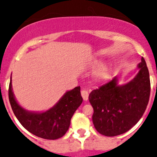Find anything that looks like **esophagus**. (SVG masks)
<instances>
[{"label":"esophagus","instance_id":"esophagus-1","mask_svg":"<svg viewBox=\"0 0 157 157\" xmlns=\"http://www.w3.org/2000/svg\"><path fill=\"white\" fill-rule=\"evenodd\" d=\"M81 94H82V98H83L84 101H88V96H89V94L87 91L86 90H82L81 91Z\"/></svg>","mask_w":157,"mask_h":157}]
</instances>
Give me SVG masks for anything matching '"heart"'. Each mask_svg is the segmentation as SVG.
<instances>
[{
  "instance_id": "b5f03b06",
  "label": "heart",
  "mask_w": 157,
  "mask_h": 157,
  "mask_svg": "<svg viewBox=\"0 0 157 157\" xmlns=\"http://www.w3.org/2000/svg\"><path fill=\"white\" fill-rule=\"evenodd\" d=\"M101 65V62H97L94 63L95 67ZM109 75V69L107 67H101L95 72V77L98 81H105L108 78Z\"/></svg>"
}]
</instances>
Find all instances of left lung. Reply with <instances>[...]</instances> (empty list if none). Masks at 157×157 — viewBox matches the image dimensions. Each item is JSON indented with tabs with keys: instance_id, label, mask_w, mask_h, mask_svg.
<instances>
[{
	"instance_id": "1",
	"label": "left lung",
	"mask_w": 157,
	"mask_h": 157,
	"mask_svg": "<svg viewBox=\"0 0 157 157\" xmlns=\"http://www.w3.org/2000/svg\"><path fill=\"white\" fill-rule=\"evenodd\" d=\"M135 77L119 85V77L93 90L88 99L94 108V125L101 135L113 137L130 130L140 120L149 101L151 82L147 63L141 58Z\"/></svg>"
}]
</instances>
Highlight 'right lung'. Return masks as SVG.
<instances>
[{"label": "right lung", "mask_w": 157, "mask_h": 157, "mask_svg": "<svg viewBox=\"0 0 157 157\" xmlns=\"http://www.w3.org/2000/svg\"><path fill=\"white\" fill-rule=\"evenodd\" d=\"M9 100L13 113L21 125L30 133L48 140H56L67 133L72 116L83 101L80 87H75L72 90H67L58 102L48 110L43 112L26 110L16 100L11 76Z\"/></svg>", "instance_id": "right-lung-1"}]
</instances>
